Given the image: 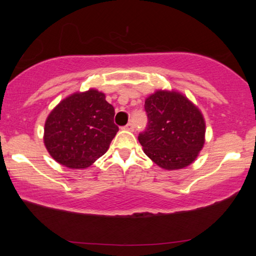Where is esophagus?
<instances>
[{
  "label": "esophagus",
  "mask_w": 256,
  "mask_h": 256,
  "mask_svg": "<svg viewBox=\"0 0 256 256\" xmlns=\"http://www.w3.org/2000/svg\"><path fill=\"white\" fill-rule=\"evenodd\" d=\"M124 130H126V131H134V124L133 123H128L123 128Z\"/></svg>",
  "instance_id": "obj_1"
}]
</instances>
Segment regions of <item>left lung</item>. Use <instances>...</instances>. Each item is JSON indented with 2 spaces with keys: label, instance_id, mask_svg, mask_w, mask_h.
<instances>
[{
  "label": "left lung",
  "instance_id": "left-lung-1",
  "mask_svg": "<svg viewBox=\"0 0 256 256\" xmlns=\"http://www.w3.org/2000/svg\"><path fill=\"white\" fill-rule=\"evenodd\" d=\"M148 123L138 135L144 153L167 170H182L197 158L204 144L202 113L177 91L157 90L145 100Z\"/></svg>",
  "mask_w": 256,
  "mask_h": 256
}]
</instances>
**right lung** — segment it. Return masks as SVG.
<instances>
[{"instance_id": "right-lung-1", "label": "right lung", "mask_w": 256, "mask_h": 256, "mask_svg": "<svg viewBox=\"0 0 256 256\" xmlns=\"http://www.w3.org/2000/svg\"><path fill=\"white\" fill-rule=\"evenodd\" d=\"M114 108L96 89L76 92L47 116L44 143L54 160L69 168L89 167L108 150L118 128Z\"/></svg>"}]
</instances>
